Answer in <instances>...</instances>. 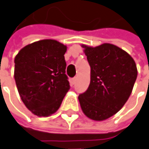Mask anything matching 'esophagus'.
I'll list each match as a JSON object with an SVG mask.
<instances>
[{
    "instance_id": "esophagus-1",
    "label": "esophagus",
    "mask_w": 149,
    "mask_h": 149,
    "mask_svg": "<svg viewBox=\"0 0 149 149\" xmlns=\"http://www.w3.org/2000/svg\"><path fill=\"white\" fill-rule=\"evenodd\" d=\"M76 81H77V77H73L72 79V83L74 85L76 83Z\"/></svg>"
}]
</instances>
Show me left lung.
Returning <instances> with one entry per match:
<instances>
[{
  "mask_svg": "<svg viewBox=\"0 0 149 149\" xmlns=\"http://www.w3.org/2000/svg\"><path fill=\"white\" fill-rule=\"evenodd\" d=\"M82 48L91 67V82L78 96L81 108L91 120H105L116 114L129 99L138 75L135 62L114 44Z\"/></svg>",
  "mask_w": 149,
  "mask_h": 149,
  "instance_id": "1",
  "label": "left lung"
}]
</instances>
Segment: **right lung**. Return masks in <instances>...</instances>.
<instances>
[{"label":"right lung","instance_id":"obj_1","mask_svg":"<svg viewBox=\"0 0 149 149\" xmlns=\"http://www.w3.org/2000/svg\"><path fill=\"white\" fill-rule=\"evenodd\" d=\"M67 46L54 39L28 44L15 58L19 94L33 115L51 116L58 110L70 89L64 54Z\"/></svg>","mask_w":149,"mask_h":149}]
</instances>
